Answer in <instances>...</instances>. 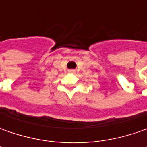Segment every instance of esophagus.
I'll use <instances>...</instances> for the list:
<instances>
[{"mask_svg": "<svg viewBox=\"0 0 147 147\" xmlns=\"http://www.w3.org/2000/svg\"><path fill=\"white\" fill-rule=\"evenodd\" d=\"M74 70H73V69H71V70H69V72H70V73H74Z\"/></svg>", "mask_w": 147, "mask_h": 147, "instance_id": "1", "label": "esophagus"}]
</instances>
